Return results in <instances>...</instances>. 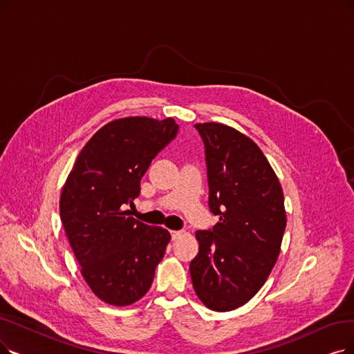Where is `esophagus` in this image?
Wrapping results in <instances>:
<instances>
[{"label":"esophagus","instance_id":"34e87169","mask_svg":"<svg viewBox=\"0 0 354 354\" xmlns=\"http://www.w3.org/2000/svg\"><path fill=\"white\" fill-rule=\"evenodd\" d=\"M181 234H183L181 231H171V238H173V239H177L178 236H181Z\"/></svg>","mask_w":354,"mask_h":354}]
</instances>
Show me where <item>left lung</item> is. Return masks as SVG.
Returning a JSON list of instances; mask_svg holds the SVG:
<instances>
[{
    "mask_svg": "<svg viewBox=\"0 0 354 354\" xmlns=\"http://www.w3.org/2000/svg\"><path fill=\"white\" fill-rule=\"evenodd\" d=\"M206 152L209 207L219 222L197 231L190 263L196 295L212 310L247 304L277 261L286 228L280 181L252 139L216 122L197 123Z\"/></svg>",
    "mask_w": 354,
    "mask_h": 354,
    "instance_id": "left-lung-1",
    "label": "left lung"
}]
</instances>
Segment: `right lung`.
I'll list each match as a JSON object with an SVG mask.
<instances>
[{
	"instance_id": "right-lung-1",
	"label": "right lung",
	"mask_w": 354,
	"mask_h": 354,
	"mask_svg": "<svg viewBox=\"0 0 354 354\" xmlns=\"http://www.w3.org/2000/svg\"><path fill=\"white\" fill-rule=\"evenodd\" d=\"M174 119L111 120L84 145L65 181L61 221L81 274L98 299L128 306L149 290L171 239L129 216L151 161L177 135Z\"/></svg>"
}]
</instances>
